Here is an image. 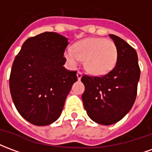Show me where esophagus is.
Instances as JSON below:
<instances>
[{"label": "esophagus", "instance_id": "esophagus-1", "mask_svg": "<svg viewBox=\"0 0 152 152\" xmlns=\"http://www.w3.org/2000/svg\"><path fill=\"white\" fill-rule=\"evenodd\" d=\"M76 76H77V79H78V80H80L81 79V77H82V73L80 72H77Z\"/></svg>", "mask_w": 152, "mask_h": 152}]
</instances>
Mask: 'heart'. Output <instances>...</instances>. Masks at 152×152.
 Here are the masks:
<instances>
[{
    "label": "heart",
    "mask_w": 152,
    "mask_h": 152,
    "mask_svg": "<svg viewBox=\"0 0 152 152\" xmlns=\"http://www.w3.org/2000/svg\"><path fill=\"white\" fill-rule=\"evenodd\" d=\"M64 57L72 67L85 60L86 71L94 76H104L114 69L118 60V49L110 39L92 37L76 42L73 50L65 51Z\"/></svg>",
    "instance_id": "b5f03b06"
}]
</instances>
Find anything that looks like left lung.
<instances>
[{
	"label": "left lung",
	"instance_id": "1",
	"mask_svg": "<svg viewBox=\"0 0 152 152\" xmlns=\"http://www.w3.org/2000/svg\"><path fill=\"white\" fill-rule=\"evenodd\" d=\"M118 49V60L112 72L102 76L84 75L82 101L89 118L110 125L120 121L134 105L140 68L136 50L117 36L110 34Z\"/></svg>",
	"mask_w": 152,
	"mask_h": 152
}]
</instances>
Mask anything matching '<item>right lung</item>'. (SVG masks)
Wrapping results in <instances>:
<instances>
[{
  "label": "right lung",
  "instance_id": "add662e5",
  "mask_svg": "<svg viewBox=\"0 0 152 152\" xmlns=\"http://www.w3.org/2000/svg\"><path fill=\"white\" fill-rule=\"evenodd\" d=\"M67 45V38L46 31L25 40L15 57L10 76L12 99L19 114L35 125L58 119L77 80L76 72L63 66Z\"/></svg>",
  "mask_w": 152,
  "mask_h": 152
}]
</instances>
